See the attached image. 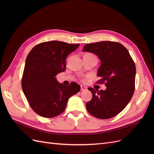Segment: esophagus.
Segmentation results:
<instances>
[{
    "instance_id": "esophagus-1",
    "label": "esophagus",
    "mask_w": 154,
    "mask_h": 154,
    "mask_svg": "<svg viewBox=\"0 0 154 154\" xmlns=\"http://www.w3.org/2000/svg\"><path fill=\"white\" fill-rule=\"evenodd\" d=\"M87 87H85L83 85H81V90L82 91H86L87 90Z\"/></svg>"
}]
</instances>
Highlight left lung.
Here are the masks:
<instances>
[{
    "instance_id": "left-lung-1",
    "label": "left lung",
    "mask_w": 154,
    "mask_h": 154,
    "mask_svg": "<svg viewBox=\"0 0 154 154\" xmlns=\"http://www.w3.org/2000/svg\"><path fill=\"white\" fill-rule=\"evenodd\" d=\"M83 52L96 54L100 60L97 75L105 91L90 87L92 100L86 103L87 111L94 117L106 119L121 112L132 99L135 88L136 66L128 51L118 42L103 41L87 44Z\"/></svg>"
}]
</instances>
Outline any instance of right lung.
<instances>
[{
    "label": "right lung",
    "mask_w": 154,
    "mask_h": 154,
    "mask_svg": "<svg viewBox=\"0 0 154 154\" xmlns=\"http://www.w3.org/2000/svg\"><path fill=\"white\" fill-rule=\"evenodd\" d=\"M80 44L49 41L36 45L27 55L22 79V87L29 103L36 114L54 118L66 109L69 99L80 90L72 82L60 83L55 76L65 71L67 56Z\"/></svg>",
    "instance_id": "add662e5"
}]
</instances>
